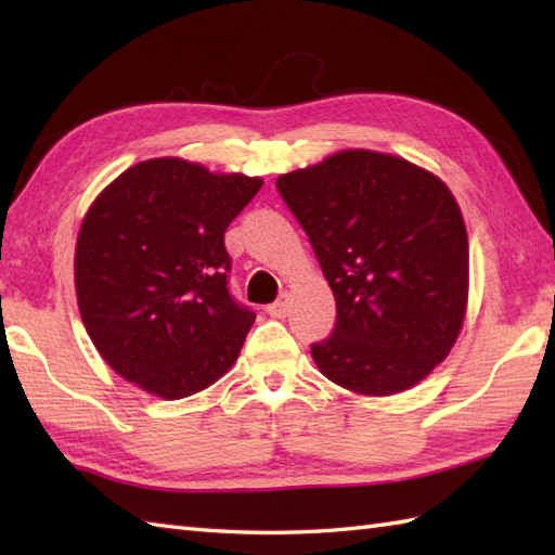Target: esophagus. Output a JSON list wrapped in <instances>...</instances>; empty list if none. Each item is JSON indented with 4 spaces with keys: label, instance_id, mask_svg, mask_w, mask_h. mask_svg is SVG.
<instances>
[{
    "label": "esophagus",
    "instance_id": "esophagus-1",
    "mask_svg": "<svg viewBox=\"0 0 555 555\" xmlns=\"http://www.w3.org/2000/svg\"><path fill=\"white\" fill-rule=\"evenodd\" d=\"M288 296H281L276 302H271V305H267V314L269 317H276V320H284V317L288 314Z\"/></svg>",
    "mask_w": 555,
    "mask_h": 555
}]
</instances>
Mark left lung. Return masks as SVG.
I'll return each instance as SVG.
<instances>
[{
	"mask_svg": "<svg viewBox=\"0 0 555 555\" xmlns=\"http://www.w3.org/2000/svg\"><path fill=\"white\" fill-rule=\"evenodd\" d=\"M276 188L336 298L317 367L362 396L422 382L451 352L467 308L469 253L448 185L408 159L346 150Z\"/></svg>",
	"mask_w": 555,
	"mask_h": 555,
	"instance_id": "8db88e82",
	"label": "left lung"
}]
</instances>
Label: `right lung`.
I'll return each mask as SVG.
<instances>
[{
  "instance_id": "add662e5",
  "label": "right lung",
  "mask_w": 555,
  "mask_h": 555,
  "mask_svg": "<svg viewBox=\"0 0 555 555\" xmlns=\"http://www.w3.org/2000/svg\"><path fill=\"white\" fill-rule=\"evenodd\" d=\"M262 188L179 157L140 162L90 205L76 243L88 336L126 382L167 400L231 370L255 312L229 291V223Z\"/></svg>"
}]
</instances>
